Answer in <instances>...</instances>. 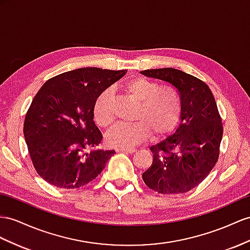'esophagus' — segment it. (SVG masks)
I'll list each match as a JSON object with an SVG mask.
<instances>
[{
    "instance_id": "obj_1",
    "label": "esophagus",
    "mask_w": 250,
    "mask_h": 250,
    "mask_svg": "<svg viewBox=\"0 0 250 250\" xmlns=\"http://www.w3.org/2000/svg\"><path fill=\"white\" fill-rule=\"evenodd\" d=\"M137 150L135 148H132V149H117V152H123V153H130V154H133V153H135Z\"/></svg>"
}]
</instances>
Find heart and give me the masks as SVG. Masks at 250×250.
<instances>
[{
    "label": "heart",
    "instance_id": "1",
    "mask_svg": "<svg viewBox=\"0 0 250 250\" xmlns=\"http://www.w3.org/2000/svg\"><path fill=\"white\" fill-rule=\"evenodd\" d=\"M124 92L139 102L135 124H121L107 134L108 145L118 149H132L151 135L164 137L174 130L182 113L180 95L173 87L159 85L146 78L126 81ZM112 95L102 93L94 106V120L99 126H110L114 120L111 110Z\"/></svg>",
    "mask_w": 250,
    "mask_h": 250
}]
</instances>
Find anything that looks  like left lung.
Instances as JSON below:
<instances>
[{"mask_svg":"<svg viewBox=\"0 0 250 250\" xmlns=\"http://www.w3.org/2000/svg\"><path fill=\"white\" fill-rule=\"evenodd\" d=\"M140 73L173 85L182 104L181 125L173 135L151 146L153 163L143 180L158 193H185L198 186L219 159L223 124L214 96L204 81L180 69Z\"/></svg>","mask_w":250,"mask_h":250,"instance_id":"8db88e82","label":"left lung"}]
</instances>
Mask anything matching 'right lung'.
I'll return each instance as SVG.
<instances>
[{
  "label": "right lung",
  "mask_w": 250,
  "mask_h": 250,
  "mask_svg": "<svg viewBox=\"0 0 250 250\" xmlns=\"http://www.w3.org/2000/svg\"><path fill=\"white\" fill-rule=\"evenodd\" d=\"M126 69L83 67L48 79L31 101L24 137L34 167L53 186L74 189L95 180L114 154L97 150L102 134L94 106L101 93Z\"/></svg>",
  "instance_id": "1"
}]
</instances>
